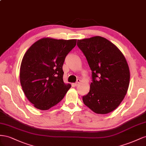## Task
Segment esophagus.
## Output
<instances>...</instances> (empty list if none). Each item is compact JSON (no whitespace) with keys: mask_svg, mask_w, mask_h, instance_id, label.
<instances>
[{"mask_svg":"<svg viewBox=\"0 0 146 146\" xmlns=\"http://www.w3.org/2000/svg\"><path fill=\"white\" fill-rule=\"evenodd\" d=\"M80 81H80V80H79V79H78L76 82V83H74V86H78L79 84H80Z\"/></svg>","mask_w":146,"mask_h":146,"instance_id":"esophagus-1","label":"esophagus"}]
</instances>
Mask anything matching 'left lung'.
<instances>
[{
	"label": "left lung",
	"mask_w": 146,
	"mask_h": 146,
	"mask_svg": "<svg viewBox=\"0 0 146 146\" xmlns=\"http://www.w3.org/2000/svg\"><path fill=\"white\" fill-rule=\"evenodd\" d=\"M92 70L89 92L82 97L84 105L97 114L117 108L127 92L130 70L122 52L111 41L96 36L78 40Z\"/></svg>",
	"instance_id": "1"
}]
</instances>
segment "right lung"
Wrapping results in <instances>:
<instances>
[{
  "instance_id": "1",
  "label": "right lung",
  "mask_w": 146,
  "mask_h": 146,
  "mask_svg": "<svg viewBox=\"0 0 146 146\" xmlns=\"http://www.w3.org/2000/svg\"><path fill=\"white\" fill-rule=\"evenodd\" d=\"M76 40L43 38L33 44L23 58L19 78L29 102L40 110H48L64 98L71 87L63 81L62 66Z\"/></svg>"
}]
</instances>
